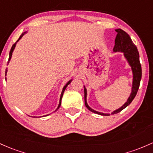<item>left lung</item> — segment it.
I'll list each match as a JSON object with an SVG mask.
<instances>
[{
  "instance_id": "1",
  "label": "left lung",
  "mask_w": 153,
  "mask_h": 153,
  "mask_svg": "<svg viewBox=\"0 0 153 153\" xmlns=\"http://www.w3.org/2000/svg\"><path fill=\"white\" fill-rule=\"evenodd\" d=\"M115 31L117 33V36L115 39V45H114L113 51L114 52H124V55L127 60L128 61L130 65L132 68L133 74H134V80H133V87H132V93L131 96L128 99L127 102L125 103L124 105L120 107V109L115 110L111 113V114H117L119 113L120 111L124 109L126 106L132 102L134 98H135L136 93H137L138 90H139V85H140L141 79H142V66H141L140 61H139V54L138 52L137 47L136 45L133 43L131 37L129 36L128 34L122 29H117ZM85 90V104L86 107L88 108L90 111L92 112L96 113L98 114L101 115L109 116V114H103V113L98 112V111H95L92 109L88 105L86 101V96H87V90L86 88H84Z\"/></svg>"
}]
</instances>
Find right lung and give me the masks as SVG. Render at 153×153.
Wrapping results in <instances>:
<instances>
[{
	"mask_svg": "<svg viewBox=\"0 0 153 153\" xmlns=\"http://www.w3.org/2000/svg\"><path fill=\"white\" fill-rule=\"evenodd\" d=\"M25 33H26V32H24L23 33H22V34H21V36H19V39H18V40L17 41V42H15V43H14V44H13V46H12V47H11V50H10V52H9V60H8V63H7V64H9V61H10V60H11V55H12V52H13V51H14V47H15V46H16V44H17V42H18V41L19 40V39H21V38H22V36H23V35H24ZM6 72H7V70L6 69ZM71 80H70V81L68 82L67 83L66 85H65V86H64V88H63V91H62V93H61V96H60V103H59L58 107H57V109H59V107H60V103H61V99H62V97H63V93H64V91H65V88H66V87L68 86V85H69V84L71 83Z\"/></svg>",
	"mask_w": 153,
	"mask_h": 153,
	"instance_id": "1",
	"label": "right lung"
}]
</instances>
